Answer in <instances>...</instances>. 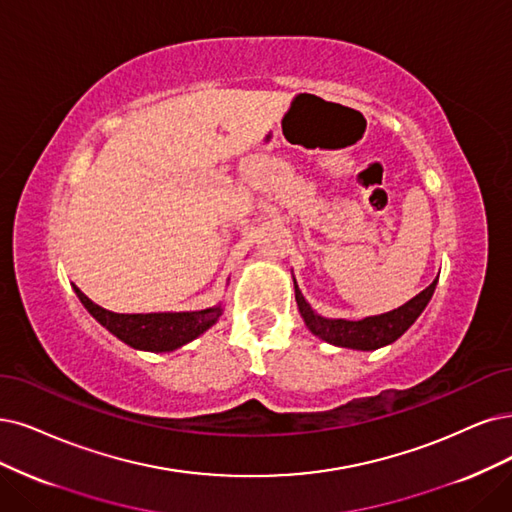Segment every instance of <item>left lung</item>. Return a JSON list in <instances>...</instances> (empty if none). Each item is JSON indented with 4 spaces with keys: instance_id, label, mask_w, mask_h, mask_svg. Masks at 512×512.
I'll use <instances>...</instances> for the list:
<instances>
[{
    "instance_id": "8db88e82",
    "label": "left lung",
    "mask_w": 512,
    "mask_h": 512,
    "mask_svg": "<svg viewBox=\"0 0 512 512\" xmlns=\"http://www.w3.org/2000/svg\"><path fill=\"white\" fill-rule=\"evenodd\" d=\"M437 282H439V276L432 280L430 287H426L422 293L409 299L401 308L390 310L386 314L367 316L361 320H346V318H325L316 314V310L308 304L306 297L301 295L297 282L293 278L295 301L306 327L327 344H333L339 348L365 350V352L384 348L396 342V339H399L424 312L428 301L432 299L434 289H437Z\"/></svg>"
}]
</instances>
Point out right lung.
Segmentation results:
<instances>
[{
    "label": "right lung",
    "instance_id": "right-lung-1",
    "mask_svg": "<svg viewBox=\"0 0 512 512\" xmlns=\"http://www.w3.org/2000/svg\"><path fill=\"white\" fill-rule=\"evenodd\" d=\"M73 291L97 323H101L109 333L122 339L130 348L145 352H173L194 342L196 337L211 329L223 314V304L196 312L118 314L94 304L75 285Z\"/></svg>",
    "mask_w": 512,
    "mask_h": 512
}]
</instances>
